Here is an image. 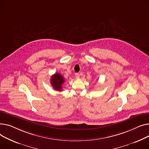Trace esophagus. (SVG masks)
I'll list each match as a JSON object with an SVG mask.
<instances>
[{
    "instance_id": "obj_1",
    "label": "esophagus",
    "mask_w": 149,
    "mask_h": 149,
    "mask_svg": "<svg viewBox=\"0 0 149 149\" xmlns=\"http://www.w3.org/2000/svg\"><path fill=\"white\" fill-rule=\"evenodd\" d=\"M75 76H76V79H79V74L78 73H75Z\"/></svg>"
}]
</instances>
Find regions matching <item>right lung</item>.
Here are the masks:
<instances>
[{"label": "right lung", "mask_w": 149, "mask_h": 149, "mask_svg": "<svg viewBox=\"0 0 149 149\" xmlns=\"http://www.w3.org/2000/svg\"><path fill=\"white\" fill-rule=\"evenodd\" d=\"M51 85L53 88L57 91H62L63 84L64 83V77L59 73H55L52 76L51 79Z\"/></svg>", "instance_id": "1"}]
</instances>
